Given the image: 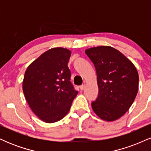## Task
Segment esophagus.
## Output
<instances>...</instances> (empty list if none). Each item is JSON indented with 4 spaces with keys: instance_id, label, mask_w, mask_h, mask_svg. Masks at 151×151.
Wrapping results in <instances>:
<instances>
[{
    "instance_id": "1",
    "label": "esophagus",
    "mask_w": 151,
    "mask_h": 151,
    "mask_svg": "<svg viewBox=\"0 0 151 151\" xmlns=\"http://www.w3.org/2000/svg\"><path fill=\"white\" fill-rule=\"evenodd\" d=\"M85 88H86L85 84H82V85H81L80 86H79V89H80L81 90H84Z\"/></svg>"
}]
</instances>
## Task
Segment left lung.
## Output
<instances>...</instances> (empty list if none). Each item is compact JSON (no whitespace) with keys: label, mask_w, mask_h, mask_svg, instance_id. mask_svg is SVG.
<instances>
[{"label":"left lung","mask_w":151,"mask_h":151,"mask_svg":"<svg viewBox=\"0 0 151 151\" xmlns=\"http://www.w3.org/2000/svg\"><path fill=\"white\" fill-rule=\"evenodd\" d=\"M85 52L93 62L97 75L99 93L91 102L93 111L103 120H116L129 110L138 93L136 68L111 47H92Z\"/></svg>","instance_id":"1"}]
</instances>
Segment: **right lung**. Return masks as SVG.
<instances>
[{
	"mask_svg": "<svg viewBox=\"0 0 151 151\" xmlns=\"http://www.w3.org/2000/svg\"><path fill=\"white\" fill-rule=\"evenodd\" d=\"M71 52L50 49L31 63L22 82L24 95L32 111L46 123L61 120L70 111L78 91L71 83L67 64Z\"/></svg>",
	"mask_w": 151,
	"mask_h": 151,
	"instance_id": "1",
	"label": "right lung"
}]
</instances>
